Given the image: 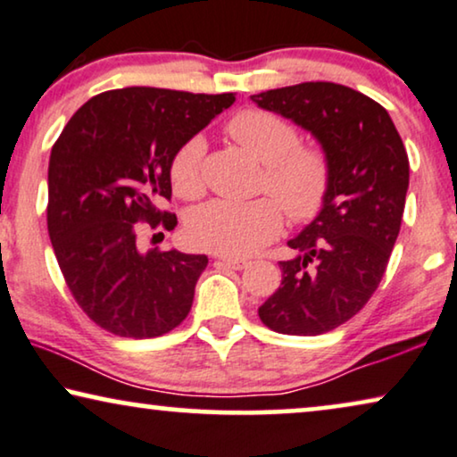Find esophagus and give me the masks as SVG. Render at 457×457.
I'll list each match as a JSON object with an SVG mask.
<instances>
[{"label":"esophagus","instance_id":"obj_1","mask_svg":"<svg viewBox=\"0 0 457 457\" xmlns=\"http://www.w3.org/2000/svg\"><path fill=\"white\" fill-rule=\"evenodd\" d=\"M218 264L233 268V270H243V268H247L245 260H235V258H218Z\"/></svg>","mask_w":457,"mask_h":457}]
</instances>
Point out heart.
I'll return each instance as SVG.
<instances>
[{
    "instance_id": "obj_1",
    "label": "heart",
    "mask_w": 457,
    "mask_h": 457,
    "mask_svg": "<svg viewBox=\"0 0 457 457\" xmlns=\"http://www.w3.org/2000/svg\"><path fill=\"white\" fill-rule=\"evenodd\" d=\"M227 133L264 164L260 189L270 197L253 202L214 199L187 218V237L205 252L245 258L277 239L283 230V207L295 224L312 222L327 205L333 185V162L322 145L299 143L295 124L262 108H245L230 116ZM205 141L199 135L185 139L168 162V179L183 199L204 193Z\"/></svg>"
}]
</instances>
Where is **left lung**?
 Listing matches in <instances>:
<instances>
[{
    "mask_svg": "<svg viewBox=\"0 0 457 457\" xmlns=\"http://www.w3.org/2000/svg\"><path fill=\"white\" fill-rule=\"evenodd\" d=\"M252 99L310 130L333 162L327 205L289 241L297 258L280 262L283 280L258 316L283 335L328 333L380 285L402 228L408 154L389 112L345 85L316 80Z\"/></svg>",
    "mask_w": 457,
    "mask_h": 457,
    "instance_id": "1",
    "label": "left lung"
}]
</instances>
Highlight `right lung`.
Here are the masks:
<instances>
[{
	"instance_id": "add662e5",
	"label": "right lung",
	"mask_w": 457,
	"mask_h": 457,
	"mask_svg": "<svg viewBox=\"0 0 457 457\" xmlns=\"http://www.w3.org/2000/svg\"><path fill=\"white\" fill-rule=\"evenodd\" d=\"M233 102L235 93L105 91L80 105L54 143L49 239L72 297L108 333L152 339L189 314L208 258L143 252L139 222L177 227V216L158 208L172 195L170 155Z\"/></svg>"
}]
</instances>
